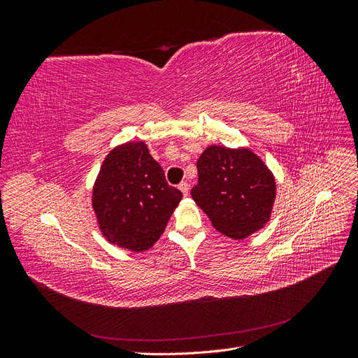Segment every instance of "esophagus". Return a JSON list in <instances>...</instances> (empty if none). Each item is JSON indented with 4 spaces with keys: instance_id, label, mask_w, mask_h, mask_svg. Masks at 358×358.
<instances>
[{
    "instance_id": "34e87169",
    "label": "esophagus",
    "mask_w": 358,
    "mask_h": 358,
    "mask_svg": "<svg viewBox=\"0 0 358 358\" xmlns=\"http://www.w3.org/2000/svg\"><path fill=\"white\" fill-rule=\"evenodd\" d=\"M178 188L182 191L183 196H188V192H189V185H188V182H180Z\"/></svg>"
}]
</instances>
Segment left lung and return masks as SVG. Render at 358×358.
<instances>
[{"mask_svg":"<svg viewBox=\"0 0 358 358\" xmlns=\"http://www.w3.org/2000/svg\"><path fill=\"white\" fill-rule=\"evenodd\" d=\"M191 196L215 230L234 241L262 230L272 218L276 180L252 149L210 145L197 161Z\"/></svg>","mask_w":358,"mask_h":358,"instance_id":"left-lung-1","label":"left lung"}]
</instances>
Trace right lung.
<instances>
[{"instance_id": "1", "label": "right lung", "mask_w": 358, "mask_h": 358, "mask_svg": "<svg viewBox=\"0 0 358 358\" xmlns=\"http://www.w3.org/2000/svg\"><path fill=\"white\" fill-rule=\"evenodd\" d=\"M182 192L170 187L143 142H127L106 155L92 187V210L104 239L133 252L152 248Z\"/></svg>"}]
</instances>
